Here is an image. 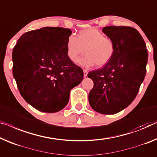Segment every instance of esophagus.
I'll list each match as a JSON object with an SVG mask.
<instances>
[{
  "label": "esophagus",
  "mask_w": 157,
  "mask_h": 157,
  "mask_svg": "<svg viewBox=\"0 0 157 157\" xmlns=\"http://www.w3.org/2000/svg\"><path fill=\"white\" fill-rule=\"evenodd\" d=\"M83 73H84V77H85V78H86V76H87V74H88V72L86 71V70H84L83 71Z\"/></svg>",
  "instance_id": "34e87169"
}]
</instances>
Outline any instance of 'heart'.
<instances>
[{
	"instance_id": "1",
	"label": "heart",
	"mask_w": 157,
	"mask_h": 157,
	"mask_svg": "<svg viewBox=\"0 0 157 157\" xmlns=\"http://www.w3.org/2000/svg\"><path fill=\"white\" fill-rule=\"evenodd\" d=\"M66 55L69 60L75 63L84 53L86 55L80 58L78 63L83 67H97L106 65L112 59L115 53V44L109 37L99 29L87 28L78 32L77 37L70 36L65 44Z\"/></svg>"
}]
</instances>
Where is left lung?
Returning <instances> with one entry per match:
<instances>
[{"label":"left lung","mask_w":157,"mask_h":157,"mask_svg":"<svg viewBox=\"0 0 157 157\" xmlns=\"http://www.w3.org/2000/svg\"><path fill=\"white\" fill-rule=\"evenodd\" d=\"M102 32L113 40L116 50L106 65L88 73L94 82L89 102L98 113L115 114L136 97L145 77L148 54L143 38L134 28L109 26Z\"/></svg>","instance_id":"8db88e82"}]
</instances>
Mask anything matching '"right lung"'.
<instances>
[{
  "label": "right lung",
  "instance_id": "1",
  "mask_svg": "<svg viewBox=\"0 0 157 157\" xmlns=\"http://www.w3.org/2000/svg\"><path fill=\"white\" fill-rule=\"evenodd\" d=\"M70 29L46 27L22 34L13 48V74L28 104L56 113L69 101L70 92L82 80L81 67L67 58Z\"/></svg>",
  "mask_w": 157,
  "mask_h": 157
}]
</instances>
